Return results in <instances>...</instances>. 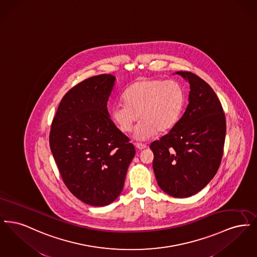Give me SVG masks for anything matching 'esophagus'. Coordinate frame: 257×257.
I'll return each instance as SVG.
<instances>
[{
	"instance_id": "1",
	"label": "esophagus",
	"mask_w": 257,
	"mask_h": 257,
	"mask_svg": "<svg viewBox=\"0 0 257 257\" xmlns=\"http://www.w3.org/2000/svg\"><path fill=\"white\" fill-rule=\"evenodd\" d=\"M135 147H136L137 149H139V150H144V149L147 148V146L144 145V144H136Z\"/></svg>"
}]
</instances>
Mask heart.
Here are the masks:
<instances>
[{
  "mask_svg": "<svg viewBox=\"0 0 257 257\" xmlns=\"http://www.w3.org/2000/svg\"><path fill=\"white\" fill-rule=\"evenodd\" d=\"M125 103L114 104L110 117L123 133L132 131L134 139L147 141L160 132L170 130L177 122L184 106V91L173 81L145 79L136 82L124 92Z\"/></svg>",
  "mask_w": 257,
  "mask_h": 257,
  "instance_id": "1",
  "label": "heart"
}]
</instances>
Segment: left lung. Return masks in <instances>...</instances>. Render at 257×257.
<instances>
[{"instance_id": "obj_1", "label": "left lung", "mask_w": 257, "mask_h": 257, "mask_svg": "<svg viewBox=\"0 0 257 257\" xmlns=\"http://www.w3.org/2000/svg\"><path fill=\"white\" fill-rule=\"evenodd\" d=\"M190 85L189 104L168 134L150 145L161 190L184 198L201 191L217 173L226 132L225 116L213 88L195 74L178 71Z\"/></svg>"}]
</instances>
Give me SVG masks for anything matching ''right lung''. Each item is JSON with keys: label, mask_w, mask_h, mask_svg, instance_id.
I'll return each instance as SVG.
<instances>
[{"label": "right lung", "mask_w": 257, "mask_h": 257, "mask_svg": "<svg viewBox=\"0 0 257 257\" xmlns=\"http://www.w3.org/2000/svg\"><path fill=\"white\" fill-rule=\"evenodd\" d=\"M115 80L102 74L74 86L61 99L50 132V148L63 182L91 206L109 205L121 194L136 154L107 108Z\"/></svg>", "instance_id": "1"}]
</instances>
